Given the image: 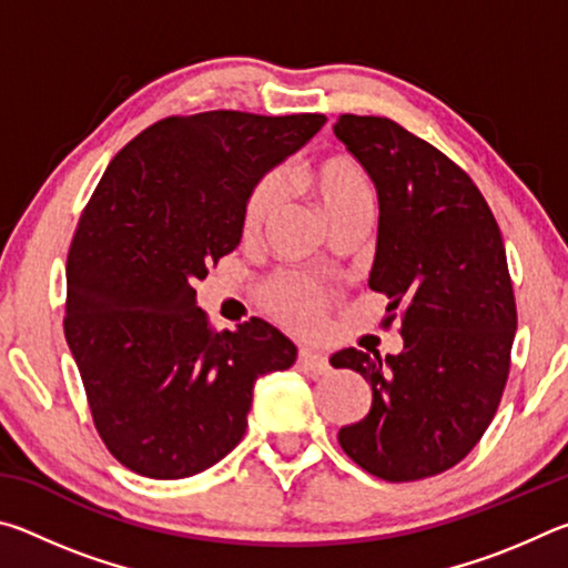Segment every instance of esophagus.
I'll use <instances>...</instances> for the list:
<instances>
[{
	"label": "esophagus",
	"instance_id": "obj_1",
	"mask_svg": "<svg viewBox=\"0 0 568 568\" xmlns=\"http://www.w3.org/2000/svg\"><path fill=\"white\" fill-rule=\"evenodd\" d=\"M297 361H301L307 371L315 373V376H323V373H328V371H331L328 355L321 353V351L301 348V353H297Z\"/></svg>",
	"mask_w": 568,
	"mask_h": 568
}]
</instances>
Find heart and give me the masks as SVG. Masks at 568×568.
<instances>
[{"instance_id": "1", "label": "heart", "mask_w": 568, "mask_h": 568, "mask_svg": "<svg viewBox=\"0 0 568 568\" xmlns=\"http://www.w3.org/2000/svg\"><path fill=\"white\" fill-rule=\"evenodd\" d=\"M297 185L321 210L325 223L351 213H373V187L351 158L328 155L297 172ZM281 203V185L273 175L263 178L247 195L243 210L245 235H255ZM265 303L277 318L293 328H313L323 318V293L301 275H283L265 287Z\"/></svg>"}]
</instances>
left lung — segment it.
Segmentation results:
<instances>
[{
  "label": "left lung",
  "mask_w": 568,
  "mask_h": 568,
  "mask_svg": "<svg viewBox=\"0 0 568 568\" xmlns=\"http://www.w3.org/2000/svg\"><path fill=\"white\" fill-rule=\"evenodd\" d=\"M378 192L371 291L403 307V351L331 358L371 383V408L338 430L355 464L383 480L444 474L468 456L501 403L516 301L501 230L464 170L388 118L333 124ZM393 315H388V323Z\"/></svg>",
  "instance_id": "1"
}]
</instances>
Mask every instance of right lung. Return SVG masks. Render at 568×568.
<instances>
[{"label":"right lung","instance_id":"right-lung-1","mask_svg":"<svg viewBox=\"0 0 568 568\" xmlns=\"http://www.w3.org/2000/svg\"><path fill=\"white\" fill-rule=\"evenodd\" d=\"M325 114L213 110L160 120L104 170L67 255L64 338L94 428L122 466L187 478L247 428L255 381L295 363L261 318L215 333L195 301L243 237L247 195Z\"/></svg>","mask_w":568,"mask_h":568}]
</instances>
